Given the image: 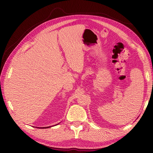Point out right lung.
I'll return each mask as SVG.
<instances>
[{"mask_svg":"<svg viewBox=\"0 0 153 153\" xmlns=\"http://www.w3.org/2000/svg\"><path fill=\"white\" fill-rule=\"evenodd\" d=\"M50 128V127H43V128Z\"/></svg>","mask_w":153,"mask_h":153,"instance_id":"right-lung-1","label":"right lung"}]
</instances>
